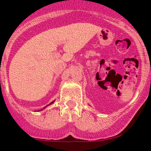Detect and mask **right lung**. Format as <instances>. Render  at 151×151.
<instances>
[{"label": "right lung", "mask_w": 151, "mask_h": 151, "mask_svg": "<svg viewBox=\"0 0 151 151\" xmlns=\"http://www.w3.org/2000/svg\"><path fill=\"white\" fill-rule=\"evenodd\" d=\"M55 102V101H53V102H51V103H50V104H48V105H47V106H49V105H50V104H53V102ZM47 106H45L44 109H42V110H43V109H45V108H46V107H47ZM42 111V109H41V110H39L38 111Z\"/></svg>", "instance_id": "right-lung-1"}]
</instances>
